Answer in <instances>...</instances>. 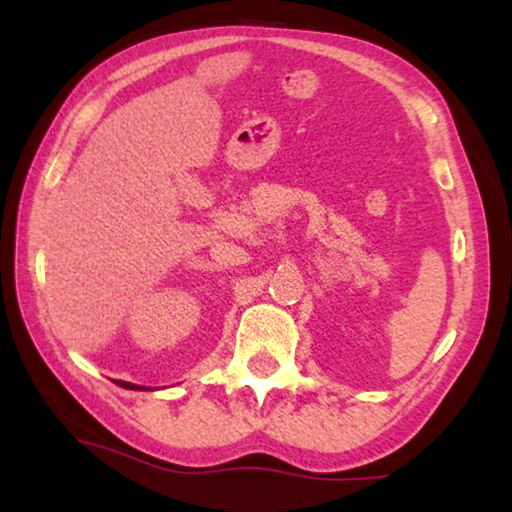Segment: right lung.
Segmentation results:
<instances>
[{
  "instance_id": "1",
  "label": "right lung",
  "mask_w": 512,
  "mask_h": 512,
  "mask_svg": "<svg viewBox=\"0 0 512 512\" xmlns=\"http://www.w3.org/2000/svg\"><path fill=\"white\" fill-rule=\"evenodd\" d=\"M116 384H121V387H125V389H142V387H137V384H130V382H116Z\"/></svg>"
}]
</instances>
